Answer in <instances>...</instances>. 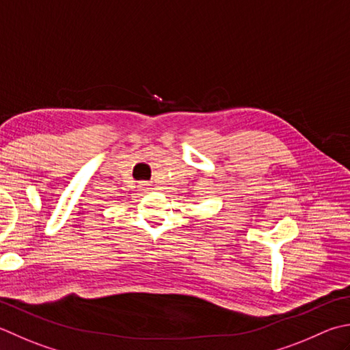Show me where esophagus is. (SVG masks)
Listing matches in <instances>:
<instances>
[{
  "mask_svg": "<svg viewBox=\"0 0 350 350\" xmlns=\"http://www.w3.org/2000/svg\"><path fill=\"white\" fill-rule=\"evenodd\" d=\"M150 187H152V185H150L148 182H141V183H139V189H141V191H148V189H152Z\"/></svg>",
  "mask_w": 350,
  "mask_h": 350,
  "instance_id": "obj_1",
  "label": "esophagus"
}]
</instances>
